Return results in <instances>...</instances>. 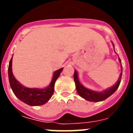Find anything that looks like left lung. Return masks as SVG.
I'll return each instance as SVG.
<instances>
[{"instance_id":"obj_1","label":"left lung","mask_w":133,"mask_h":133,"mask_svg":"<svg viewBox=\"0 0 133 133\" xmlns=\"http://www.w3.org/2000/svg\"><path fill=\"white\" fill-rule=\"evenodd\" d=\"M112 44H113L114 46L113 43H112ZM118 60H119L120 63L121 64V59L118 58ZM121 70L122 71L121 72V74H120L118 80L116 82V84L112 86V87H111L103 90V91H101V92L94 91V90H90V89H87V88L84 87V86L81 84L79 82V81H78V73H77V70H75V72H74V81L75 82V85H76V89H77V92H78V95L82 98H84V99L88 101L100 102L107 99L108 97H110V95H112L117 90V89L119 87L121 81L122 74H123V66H122V64Z\"/></svg>"}]
</instances>
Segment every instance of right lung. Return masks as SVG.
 Returning <instances> with one entry per match:
<instances>
[{
	"label": "right lung",
	"instance_id": "obj_1",
	"mask_svg": "<svg viewBox=\"0 0 133 133\" xmlns=\"http://www.w3.org/2000/svg\"><path fill=\"white\" fill-rule=\"evenodd\" d=\"M12 56L9 62L8 74L10 87L15 96L21 101L30 106H39L47 103L53 95L55 83L63 70V68L55 71L52 81L47 87L44 89H32L24 87L15 78L12 71Z\"/></svg>",
	"mask_w": 133,
	"mask_h": 133
}]
</instances>
